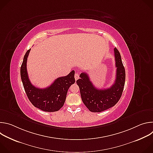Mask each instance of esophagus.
I'll return each mask as SVG.
<instances>
[{"label":"esophagus","instance_id":"1","mask_svg":"<svg viewBox=\"0 0 153 153\" xmlns=\"http://www.w3.org/2000/svg\"><path fill=\"white\" fill-rule=\"evenodd\" d=\"M74 78H75V80H77L79 78V74L78 73H76L74 74Z\"/></svg>","mask_w":153,"mask_h":153}]
</instances>
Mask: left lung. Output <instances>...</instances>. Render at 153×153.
Masks as SVG:
<instances>
[{"instance_id":"left-lung-1","label":"left lung","mask_w":153,"mask_h":153,"mask_svg":"<svg viewBox=\"0 0 153 153\" xmlns=\"http://www.w3.org/2000/svg\"><path fill=\"white\" fill-rule=\"evenodd\" d=\"M116 77L113 85L106 89H97L90 81L88 75L82 73L76 81L79 87L82 102L88 110L94 113H100L114 106L122 94L125 81V71L121 56L118 50L114 49Z\"/></svg>"}]
</instances>
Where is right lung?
Instances as JSON below:
<instances>
[{
    "label": "right lung",
    "mask_w": 153,
    "mask_h": 153,
    "mask_svg": "<svg viewBox=\"0 0 153 153\" xmlns=\"http://www.w3.org/2000/svg\"><path fill=\"white\" fill-rule=\"evenodd\" d=\"M31 49L25 53L20 67V76L27 96L36 108L46 112L59 111L63 106L70 86L74 83V71L66 76L58 77L47 88H39L31 84L28 78L27 62Z\"/></svg>",
    "instance_id": "1"
}]
</instances>
